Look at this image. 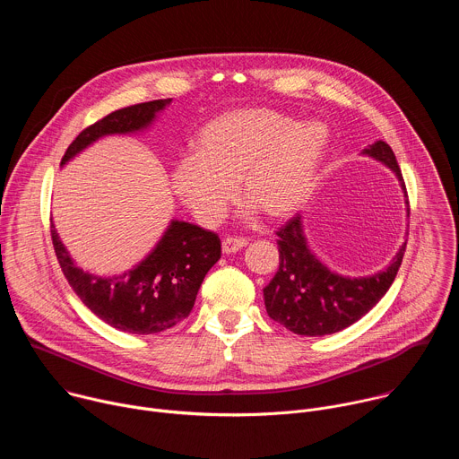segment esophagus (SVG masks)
<instances>
[{"mask_svg": "<svg viewBox=\"0 0 459 459\" xmlns=\"http://www.w3.org/2000/svg\"><path fill=\"white\" fill-rule=\"evenodd\" d=\"M248 245V239L247 238H241V236H227L225 239H223V243H221V248H223V252L225 254H232V252H238V250H241L243 247H247Z\"/></svg>", "mask_w": 459, "mask_h": 459, "instance_id": "obj_1", "label": "esophagus"}]
</instances>
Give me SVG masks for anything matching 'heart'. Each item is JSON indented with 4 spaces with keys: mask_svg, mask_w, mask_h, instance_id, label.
<instances>
[{
    "mask_svg": "<svg viewBox=\"0 0 459 459\" xmlns=\"http://www.w3.org/2000/svg\"><path fill=\"white\" fill-rule=\"evenodd\" d=\"M329 147L319 121L299 123L273 108H238L209 121L170 172L178 200L200 221L218 223L236 195L247 214L255 207L273 220L298 211L316 183Z\"/></svg>",
    "mask_w": 459,
    "mask_h": 459,
    "instance_id": "1",
    "label": "heart"
}]
</instances>
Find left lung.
I'll use <instances>...</instances> for the list:
<instances>
[{
  "mask_svg": "<svg viewBox=\"0 0 459 459\" xmlns=\"http://www.w3.org/2000/svg\"><path fill=\"white\" fill-rule=\"evenodd\" d=\"M363 154L394 170L407 195L396 156L385 142L368 145ZM276 234L280 269L264 289L265 307L274 321L301 336L334 334L363 317L394 281L407 247L405 241L390 265L374 276L343 278L331 273L310 252L299 214L290 218Z\"/></svg>",
  "mask_w": 459,
  "mask_h": 459,
  "instance_id": "obj_1",
  "label": "left lung"
}]
</instances>
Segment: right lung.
<instances>
[{"label":"right lung","mask_w":459,"mask_h":459,"mask_svg":"<svg viewBox=\"0 0 459 459\" xmlns=\"http://www.w3.org/2000/svg\"><path fill=\"white\" fill-rule=\"evenodd\" d=\"M170 100H154L110 112L87 126L65 151L61 165L108 134H128L149 126ZM50 236L59 267L78 298L105 323L128 334L163 333L185 319L202 281L221 257L216 232L174 220L140 265L119 276H92L74 265L54 225Z\"/></svg>","instance_id":"add662e5"}]
</instances>
